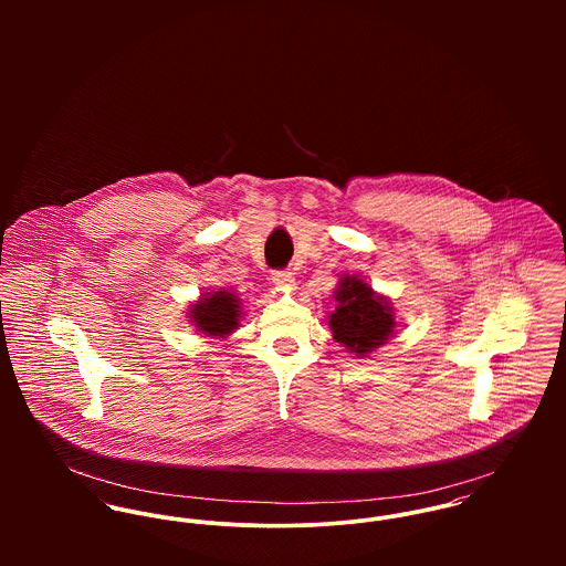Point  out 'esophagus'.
<instances>
[{"label":"esophagus","mask_w":566,"mask_h":566,"mask_svg":"<svg viewBox=\"0 0 566 566\" xmlns=\"http://www.w3.org/2000/svg\"><path fill=\"white\" fill-rule=\"evenodd\" d=\"M272 283L279 290H290L294 285V274L287 270H276V272H272Z\"/></svg>","instance_id":"esophagus-1"}]
</instances>
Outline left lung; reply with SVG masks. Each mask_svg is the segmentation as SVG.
Segmentation results:
<instances>
[{
	"instance_id": "left-lung-1",
	"label": "left lung",
	"mask_w": 566,
	"mask_h": 566,
	"mask_svg": "<svg viewBox=\"0 0 566 566\" xmlns=\"http://www.w3.org/2000/svg\"><path fill=\"white\" fill-rule=\"evenodd\" d=\"M335 301L337 305L328 316V326L335 342L357 357H366L395 333L390 303L375 294L359 276H344L337 285Z\"/></svg>"
}]
</instances>
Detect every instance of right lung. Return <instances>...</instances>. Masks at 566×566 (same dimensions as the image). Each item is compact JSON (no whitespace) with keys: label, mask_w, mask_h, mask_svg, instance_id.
Returning a JSON list of instances; mask_svg holds the SVG:
<instances>
[{"label":"right lung","mask_w":566,"mask_h":566,"mask_svg":"<svg viewBox=\"0 0 566 566\" xmlns=\"http://www.w3.org/2000/svg\"><path fill=\"white\" fill-rule=\"evenodd\" d=\"M189 318L196 323L198 331L224 337L240 326V298L231 292L207 294V298H200L191 307Z\"/></svg>","instance_id":"obj_1"}]
</instances>
